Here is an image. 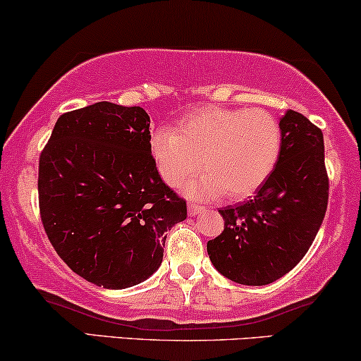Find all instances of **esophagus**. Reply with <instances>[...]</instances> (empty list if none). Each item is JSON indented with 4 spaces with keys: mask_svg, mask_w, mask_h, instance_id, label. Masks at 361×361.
Wrapping results in <instances>:
<instances>
[{
    "mask_svg": "<svg viewBox=\"0 0 361 361\" xmlns=\"http://www.w3.org/2000/svg\"><path fill=\"white\" fill-rule=\"evenodd\" d=\"M188 211H189V214H190V216H197L199 212H202V211H204V207H202V206H199V204H189V206H188Z\"/></svg>",
    "mask_w": 361,
    "mask_h": 361,
    "instance_id": "34e87169",
    "label": "esophagus"
}]
</instances>
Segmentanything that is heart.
Masks as SVG:
<instances>
[{"label":"heart","instance_id":"1","mask_svg":"<svg viewBox=\"0 0 361 361\" xmlns=\"http://www.w3.org/2000/svg\"><path fill=\"white\" fill-rule=\"evenodd\" d=\"M281 128L278 120L261 109H195L177 123L176 130L162 128L152 137V155L159 173L172 188L190 182L195 197H224L239 201L264 184L278 162Z\"/></svg>","mask_w":361,"mask_h":361}]
</instances>
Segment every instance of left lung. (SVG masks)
<instances>
[{"label": "left lung", "instance_id": "obj_1", "mask_svg": "<svg viewBox=\"0 0 361 361\" xmlns=\"http://www.w3.org/2000/svg\"><path fill=\"white\" fill-rule=\"evenodd\" d=\"M281 150L256 195L221 209L224 231L207 243L214 268L231 281L264 286L289 273L317 238L328 206L323 132L305 115L279 118Z\"/></svg>", "mask_w": 361, "mask_h": 361}]
</instances>
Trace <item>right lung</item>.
Segmentation results:
<instances>
[{"mask_svg": "<svg viewBox=\"0 0 361 361\" xmlns=\"http://www.w3.org/2000/svg\"><path fill=\"white\" fill-rule=\"evenodd\" d=\"M142 106L99 102L60 115L39 155L38 201L56 255L106 289L159 269L188 204L160 179Z\"/></svg>", "mask_w": 361, "mask_h": 361, "instance_id": "right-lung-1", "label": "right lung"}]
</instances>
